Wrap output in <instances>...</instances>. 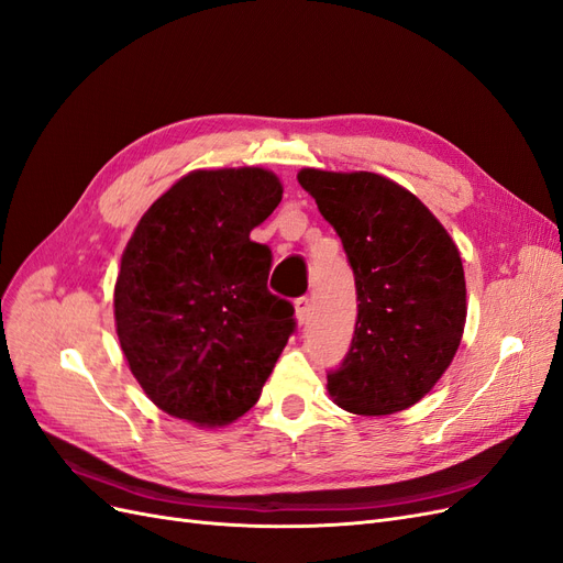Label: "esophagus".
Listing matches in <instances>:
<instances>
[{
  "mask_svg": "<svg viewBox=\"0 0 563 563\" xmlns=\"http://www.w3.org/2000/svg\"><path fill=\"white\" fill-rule=\"evenodd\" d=\"M310 298L308 296H300L298 300H296V319H298V323H308V319H310Z\"/></svg>",
  "mask_w": 563,
  "mask_h": 563,
  "instance_id": "34e87169",
  "label": "esophagus"
}]
</instances>
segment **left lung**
I'll use <instances>...</instances> for the list:
<instances>
[{"instance_id": "left-lung-1", "label": "left lung", "mask_w": 563, "mask_h": 563, "mask_svg": "<svg viewBox=\"0 0 563 563\" xmlns=\"http://www.w3.org/2000/svg\"><path fill=\"white\" fill-rule=\"evenodd\" d=\"M298 183L343 242L360 302L345 360L327 376L331 397L360 416L404 411L434 387L463 338L460 253L418 197L378 174L302 168Z\"/></svg>"}]
</instances>
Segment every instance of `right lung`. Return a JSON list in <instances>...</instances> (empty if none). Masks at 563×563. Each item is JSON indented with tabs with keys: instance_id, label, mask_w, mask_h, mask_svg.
<instances>
[{
	"instance_id": "1",
	"label": "right lung",
	"mask_w": 563,
	"mask_h": 563,
	"mask_svg": "<svg viewBox=\"0 0 563 563\" xmlns=\"http://www.w3.org/2000/svg\"><path fill=\"white\" fill-rule=\"evenodd\" d=\"M282 192L263 168L192 172L129 240L114 286L119 345L168 416L209 428L244 416L296 331L294 305L267 288L272 251L251 240Z\"/></svg>"
}]
</instances>
